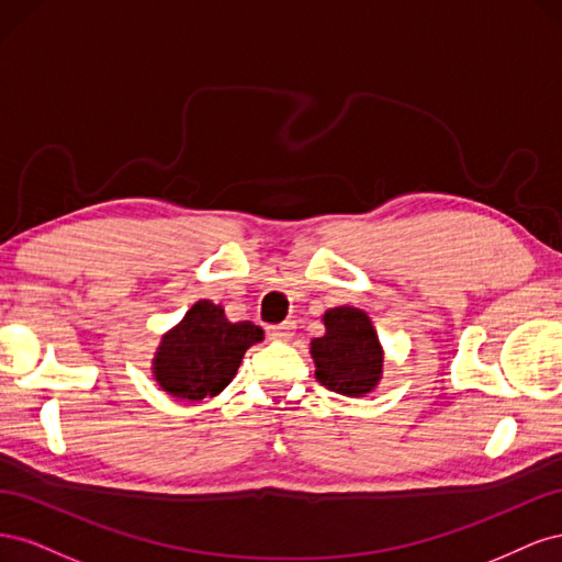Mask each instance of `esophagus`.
I'll return each mask as SVG.
<instances>
[{
	"label": "esophagus",
	"mask_w": 562,
	"mask_h": 562,
	"mask_svg": "<svg viewBox=\"0 0 562 562\" xmlns=\"http://www.w3.org/2000/svg\"><path fill=\"white\" fill-rule=\"evenodd\" d=\"M293 330H295V323L283 321V323H279V326H269L267 337L274 339V342H288V339L293 337Z\"/></svg>",
	"instance_id": "esophagus-1"
}]
</instances>
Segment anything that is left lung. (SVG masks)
Here are the masks:
<instances>
[{"label":"left lung","instance_id":"obj_1","mask_svg":"<svg viewBox=\"0 0 562 562\" xmlns=\"http://www.w3.org/2000/svg\"><path fill=\"white\" fill-rule=\"evenodd\" d=\"M326 335L312 339L316 380L342 396H363L382 378V349L366 312L335 307L323 314Z\"/></svg>","mask_w":562,"mask_h":562}]
</instances>
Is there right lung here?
Segmentation results:
<instances>
[{
	"mask_svg": "<svg viewBox=\"0 0 562 562\" xmlns=\"http://www.w3.org/2000/svg\"><path fill=\"white\" fill-rule=\"evenodd\" d=\"M260 339V326L250 321L232 323L220 304L199 300L180 326L161 339L155 378L176 398L215 396L236 375L246 349Z\"/></svg>",
	"mask_w": 562,
	"mask_h": 562,
	"instance_id": "obj_1",
	"label": "right lung"
}]
</instances>
